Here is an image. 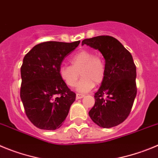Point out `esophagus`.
<instances>
[{"instance_id": "1", "label": "esophagus", "mask_w": 158, "mask_h": 158, "mask_svg": "<svg viewBox=\"0 0 158 158\" xmlns=\"http://www.w3.org/2000/svg\"><path fill=\"white\" fill-rule=\"evenodd\" d=\"M84 97V94H76V98L77 99H80Z\"/></svg>"}]
</instances>
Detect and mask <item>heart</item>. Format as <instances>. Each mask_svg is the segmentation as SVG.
<instances>
[{
    "label": "heart",
    "mask_w": 158,
    "mask_h": 158,
    "mask_svg": "<svg viewBox=\"0 0 158 158\" xmlns=\"http://www.w3.org/2000/svg\"><path fill=\"white\" fill-rule=\"evenodd\" d=\"M72 65L63 64L60 68L61 79L70 87L76 85L81 75L82 79L77 86L79 92L89 91L96 85L101 84L105 78L106 69L103 60L92 51L81 50L70 58Z\"/></svg>",
    "instance_id": "b5f03b06"
}]
</instances>
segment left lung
I'll return each mask as SVG.
<instances>
[{
    "mask_svg": "<svg viewBox=\"0 0 158 158\" xmlns=\"http://www.w3.org/2000/svg\"><path fill=\"white\" fill-rule=\"evenodd\" d=\"M82 45L98 49L106 60L105 78L94 94L89 117L104 128L117 126L129 116L137 94L136 67L131 54L109 35L86 38Z\"/></svg>",
    "mask_w": 158,
    "mask_h": 158,
    "instance_id": "8db88e82",
    "label": "left lung"
}]
</instances>
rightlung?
<instances>
[{"label": "right lung", "instance_id": "1", "mask_svg": "<svg viewBox=\"0 0 158 158\" xmlns=\"http://www.w3.org/2000/svg\"><path fill=\"white\" fill-rule=\"evenodd\" d=\"M79 43L42 42L24 56L20 98L27 116L35 127L56 130L69 114L76 94L61 79L59 70L64 58Z\"/></svg>", "mask_w": 158, "mask_h": 158}]
</instances>
